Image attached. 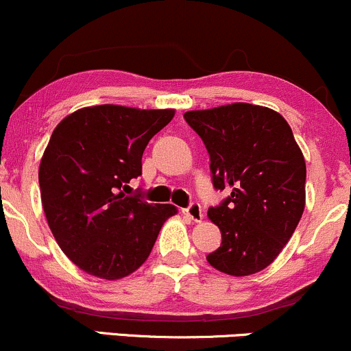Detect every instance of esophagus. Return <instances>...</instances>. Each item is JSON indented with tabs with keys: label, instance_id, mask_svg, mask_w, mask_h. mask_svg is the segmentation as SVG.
<instances>
[{
	"label": "esophagus",
	"instance_id": "obj_1",
	"mask_svg": "<svg viewBox=\"0 0 351 351\" xmlns=\"http://www.w3.org/2000/svg\"><path fill=\"white\" fill-rule=\"evenodd\" d=\"M183 212H185V215L190 220H193V222H202V219H204V213H202L200 204H191L188 208L183 210Z\"/></svg>",
	"mask_w": 351,
	"mask_h": 351
}]
</instances>
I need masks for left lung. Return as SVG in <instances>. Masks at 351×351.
<instances>
[{"label":"left lung","mask_w":351,"mask_h":351,"mask_svg":"<svg viewBox=\"0 0 351 351\" xmlns=\"http://www.w3.org/2000/svg\"><path fill=\"white\" fill-rule=\"evenodd\" d=\"M186 123L210 154L213 186L230 190L208 210L222 243L206 261L243 278L274 263L300 223L306 205V163L289 124L264 106L234 102L188 110Z\"/></svg>","instance_id":"8db88e82"}]
</instances>
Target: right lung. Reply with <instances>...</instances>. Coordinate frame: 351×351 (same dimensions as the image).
<instances>
[{
    "mask_svg": "<svg viewBox=\"0 0 351 351\" xmlns=\"http://www.w3.org/2000/svg\"><path fill=\"white\" fill-rule=\"evenodd\" d=\"M175 109L102 104L57 124L38 168L43 212L62 252L87 274L117 281L149 257L175 205L128 197L147 143Z\"/></svg>",
    "mask_w": 351,
    "mask_h": 351,
    "instance_id": "1",
    "label": "right lung"
}]
</instances>
